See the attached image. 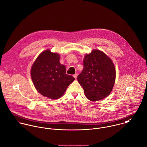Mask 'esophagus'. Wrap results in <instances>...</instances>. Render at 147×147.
<instances>
[{"mask_svg": "<svg viewBox=\"0 0 147 147\" xmlns=\"http://www.w3.org/2000/svg\"><path fill=\"white\" fill-rule=\"evenodd\" d=\"M77 76H78V74H77V73H76V74H75L73 75V77H74L76 79L77 78Z\"/></svg>", "mask_w": 147, "mask_h": 147, "instance_id": "esophagus-1", "label": "esophagus"}]
</instances>
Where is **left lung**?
Masks as SVG:
<instances>
[{
    "mask_svg": "<svg viewBox=\"0 0 147 147\" xmlns=\"http://www.w3.org/2000/svg\"><path fill=\"white\" fill-rule=\"evenodd\" d=\"M84 66L77 80L86 97L94 102L107 97L113 90L116 77L112 60L103 52L94 49L85 56Z\"/></svg>",
    "mask_w": 147,
    "mask_h": 147,
    "instance_id": "left-lung-1",
    "label": "left lung"
}]
</instances>
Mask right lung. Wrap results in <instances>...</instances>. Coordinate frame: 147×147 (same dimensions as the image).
Returning <instances> with one entry per match:
<instances>
[{"mask_svg":"<svg viewBox=\"0 0 147 147\" xmlns=\"http://www.w3.org/2000/svg\"><path fill=\"white\" fill-rule=\"evenodd\" d=\"M60 56L50 50L42 52L30 70L33 85L42 95L52 99L61 98L75 78L66 74L65 66L59 62Z\"/></svg>","mask_w":147,"mask_h":147,"instance_id":"add662e5","label":"right lung"}]
</instances>
